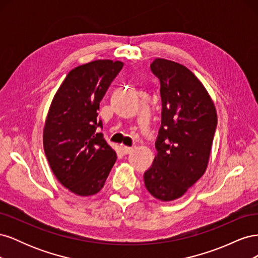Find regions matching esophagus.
<instances>
[{"label": "esophagus", "instance_id": "esophagus-1", "mask_svg": "<svg viewBox=\"0 0 258 258\" xmlns=\"http://www.w3.org/2000/svg\"><path fill=\"white\" fill-rule=\"evenodd\" d=\"M132 151H134V148L129 147V146H122V153L123 154H130Z\"/></svg>", "mask_w": 258, "mask_h": 258}]
</instances>
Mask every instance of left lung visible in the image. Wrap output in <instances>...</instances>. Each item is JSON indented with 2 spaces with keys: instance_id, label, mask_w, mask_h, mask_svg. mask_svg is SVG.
<instances>
[{
  "instance_id": "left-lung-1",
  "label": "left lung",
  "mask_w": 258,
  "mask_h": 258,
  "mask_svg": "<svg viewBox=\"0 0 258 258\" xmlns=\"http://www.w3.org/2000/svg\"><path fill=\"white\" fill-rule=\"evenodd\" d=\"M160 81L161 127L157 154L144 184L160 201L181 198L205 174L215 128L216 108L208 90L189 69L156 58L151 64Z\"/></svg>"
}]
</instances>
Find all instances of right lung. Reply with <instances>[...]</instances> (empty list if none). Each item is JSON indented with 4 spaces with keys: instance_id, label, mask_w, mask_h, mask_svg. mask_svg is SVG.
Returning <instances> with one entry per match:
<instances>
[{
    "instance_id": "obj_1",
    "label": "right lung",
    "mask_w": 258,
    "mask_h": 258,
    "mask_svg": "<svg viewBox=\"0 0 258 258\" xmlns=\"http://www.w3.org/2000/svg\"><path fill=\"white\" fill-rule=\"evenodd\" d=\"M123 66L95 60L70 71L53 96L43 129V146L58 181L77 196L98 194L117 159L97 128L100 101Z\"/></svg>"
}]
</instances>
